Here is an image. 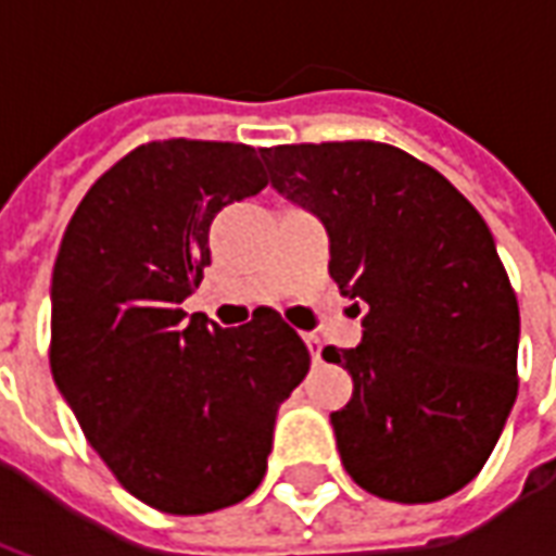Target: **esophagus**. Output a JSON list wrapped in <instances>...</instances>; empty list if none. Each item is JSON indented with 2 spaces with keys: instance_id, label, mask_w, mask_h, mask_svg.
I'll return each mask as SVG.
<instances>
[{
  "instance_id": "34e87169",
  "label": "esophagus",
  "mask_w": 556,
  "mask_h": 556,
  "mask_svg": "<svg viewBox=\"0 0 556 556\" xmlns=\"http://www.w3.org/2000/svg\"><path fill=\"white\" fill-rule=\"evenodd\" d=\"M303 342H306V349L313 354V363H321V342H318V337H303Z\"/></svg>"
}]
</instances>
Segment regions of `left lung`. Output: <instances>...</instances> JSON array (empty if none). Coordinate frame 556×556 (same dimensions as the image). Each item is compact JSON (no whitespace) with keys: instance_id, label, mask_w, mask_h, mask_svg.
<instances>
[{"instance_id":"8db88e82","label":"left lung","mask_w":556,"mask_h":556,"mask_svg":"<svg viewBox=\"0 0 556 556\" xmlns=\"http://www.w3.org/2000/svg\"><path fill=\"white\" fill-rule=\"evenodd\" d=\"M274 190L313 211L330 277L363 315L357 349H325L354 381L330 414L351 479L396 503L465 489L518 396V301L485 219L402 148H262Z\"/></svg>"}]
</instances>
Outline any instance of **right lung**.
Masks as SVG:
<instances>
[{
  "mask_svg": "<svg viewBox=\"0 0 556 556\" xmlns=\"http://www.w3.org/2000/svg\"><path fill=\"white\" fill-rule=\"evenodd\" d=\"M265 187L250 146L148 142L91 184L55 255V387L103 465L160 513L250 497L279 405L309 372L270 309L231 330L181 309L211 265V219Z\"/></svg>",
  "mask_w": 556,
  "mask_h": 556,
  "instance_id": "1",
  "label": "right lung"
}]
</instances>
